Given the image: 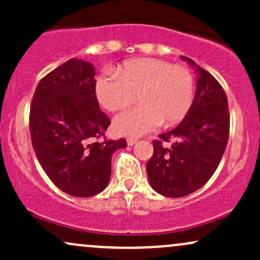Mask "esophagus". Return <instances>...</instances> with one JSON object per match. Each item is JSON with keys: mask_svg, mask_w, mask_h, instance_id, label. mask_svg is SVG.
<instances>
[{"mask_svg": "<svg viewBox=\"0 0 260 260\" xmlns=\"http://www.w3.org/2000/svg\"><path fill=\"white\" fill-rule=\"evenodd\" d=\"M137 142H138V139H137V138H128V139H127V144L131 145V147L136 144Z\"/></svg>", "mask_w": 260, "mask_h": 260, "instance_id": "esophagus-1", "label": "esophagus"}]
</instances>
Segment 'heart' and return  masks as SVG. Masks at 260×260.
I'll return each instance as SVG.
<instances>
[{"instance_id": "heart-1", "label": "heart", "mask_w": 260, "mask_h": 260, "mask_svg": "<svg viewBox=\"0 0 260 260\" xmlns=\"http://www.w3.org/2000/svg\"><path fill=\"white\" fill-rule=\"evenodd\" d=\"M95 94L107 111H120L133 104L138 95L140 106L122 112L113 128L124 137L151 132L164 122L166 126L183 120L194 94V78L187 67L159 58H136L116 71L101 74L95 82Z\"/></svg>"}]
</instances>
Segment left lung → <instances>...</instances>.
<instances>
[{
	"label": "left lung",
	"mask_w": 260,
	"mask_h": 260,
	"mask_svg": "<svg viewBox=\"0 0 260 260\" xmlns=\"http://www.w3.org/2000/svg\"><path fill=\"white\" fill-rule=\"evenodd\" d=\"M181 58L198 73L194 100L177 127L154 140V154L147 162L150 186L170 198L190 194L210 180L230 134L229 103L222 86L193 59Z\"/></svg>",
	"instance_id": "obj_1"
}]
</instances>
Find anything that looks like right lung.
Masks as SVG:
<instances>
[{
  "instance_id": "right-lung-1",
  "label": "right lung",
  "mask_w": 260,
  "mask_h": 260,
  "mask_svg": "<svg viewBox=\"0 0 260 260\" xmlns=\"http://www.w3.org/2000/svg\"><path fill=\"white\" fill-rule=\"evenodd\" d=\"M95 82L94 66L68 59L39 82L29 115L41 168L59 189L82 198L105 189L112 154L127 147L123 138H105L111 121L99 109Z\"/></svg>"
}]
</instances>
